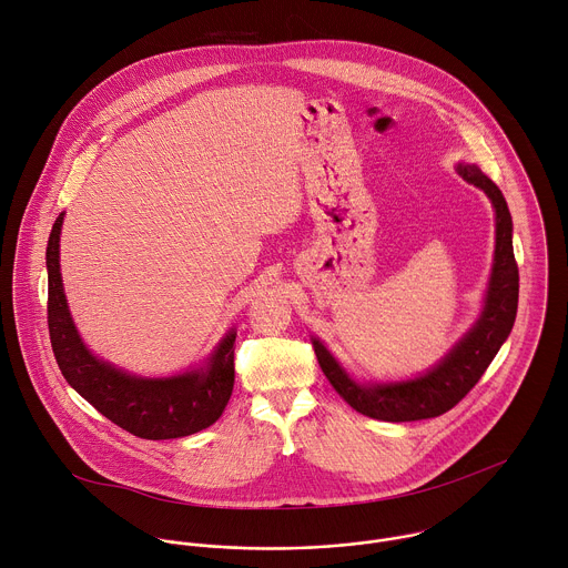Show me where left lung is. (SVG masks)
<instances>
[{"label": "left lung", "instance_id": "1", "mask_svg": "<svg viewBox=\"0 0 568 568\" xmlns=\"http://www.w3.org/2000/svg\"><path fill=\"white\" fill-rule=\"evenodd\" d=\"M458 175L490 197L497 213L495 263L485 292V305L469 333L425 375L402 382L359 384L316 337L312 346L323 375L362 416L386 423H412L436 418L474 388L508 339L519 301V270L513 252V217L499 186L471 164H458Z\"/></svg>", "mask_w": 568, "mask_h": 568}]
</instances>
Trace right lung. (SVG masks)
I'll return each mask as SVG.
<instances>
[{"instance_id": "1", "label": "right lung", "mask_w": 568, "mask_h": 568, "mask_svg": "<svg viewBox=\"0 0 568 568\" xmlns=\"http://www.w3.org/2000/svg\"><path fill=\"white\" fill-rule=\"evenodd\" d=\"M62 220L64 213L55 217L47 245V321L55 362L69 386L108 420L145 440L182 438L211 427L233 390L235 331L224 335L202 368L173 377H136L94 357L73 326L62 290Z\"/></svg>"}]
</instances>
